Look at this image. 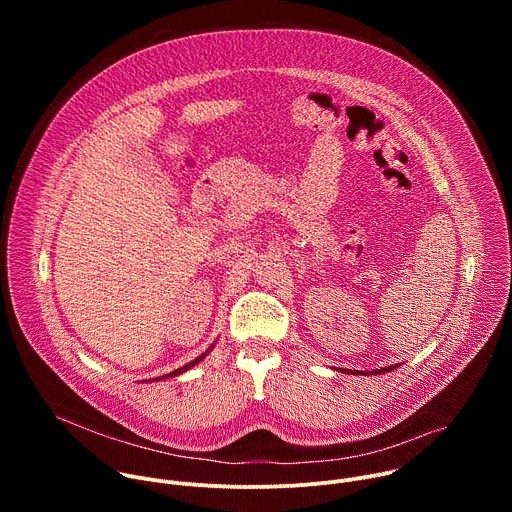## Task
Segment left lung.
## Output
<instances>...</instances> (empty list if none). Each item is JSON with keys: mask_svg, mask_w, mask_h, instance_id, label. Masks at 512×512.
Returning <instances> with one entry per match:
<instances>
[{"mask_svg": "<svg viewBox=\"0 0 512 512\" xmlns=\"http://www.w3.org/2000/svg\"><path fill=\"white\" fill-rule=\"evenodd\" d=\"M395 369H397V367H385V369H377V371H364V373H362V371H346V369H344L342 373H348V375H360V373H362V375H383V373H391V371H395Z\"/></svg>", "mask_w": 512, "mask_h": 512, "instance_id": "left-lung-1", "label": "left lung"}]
</instances>
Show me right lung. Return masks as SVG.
Wrapping results in <instances>:
<instances>
[{
    "mask_svg": "<svg viewBox=\"0 0 512 512\" xmlns=\"http://www.w3.org/2000/svg\"><path fill=\"white\" fill-rule=\"evenodd\" d=\"M210 350H212V346H210V348H208V350H206V352H204V354H200V356H198V358H194V360H192V362H188V364H184V367H180V369H176V371H172V373H168V375H164V377H160V379H172V377H178V375H182V373H186V371H188V369H192V367H194V364H198V362H200V360H202V358H204V356H206V354H208V352H210ZM160 379H152V381H160Z\"/></svg>",
    "mask_w": 512,
    "mask_h": 512,
    "instance_id": "1",
    "label": "right lung"
}]
</instances>
